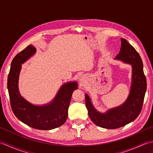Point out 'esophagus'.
I'll return each instance as SVG.
<instances>
[{"label": "esophagus", "instance_id": "esophagus-1", "mask_svg": "<svg viewBox=\"0 0 153 153\" xmlns=\"http://www.w3.org/2000/svg\"><path fill=\"white\" fill-rule=\"evenodd\" d=\"M81 81H83V79H82V80H81Z\"/></svg>", "mask_w": 153, "mask_h": 153}]
</instances>
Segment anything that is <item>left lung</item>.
<instances>
[{"label": "left lung", "mask_w": 153, "mask_h": 153, "mask_svg": "<svg viewBox=\"0 0 153 153\" xmlns=\"http://www.w3.org/2000/svg\"><path fill=\"white\" fill-rule=\"evenodd\" d=\"M132 66V82L128 99L122 105L101 113L95 108L85 93V105L91 120L95 125L106 129H116L134 121L140 114L146 90L147 80L141 58L134 47L121 39L120 51L115 58Z\"/></svg>", "instance_id": "left-lung-1"}]
</instances>
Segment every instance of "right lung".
I'll use <instances>...</instances> for the list:
<instances>
[{
  "label": "right lung",
  "instance_id": "obj_1",
  "mask_svg": "<svg viewBox=\"0 0 153 153\" xmlns=\"http://www.w3.org/2000/svg\"><path fill=\"white\" fill-rule=\"evenodd\" d=\"M36 48L30 45L16 55L11 63L7 87L13 112L19 120L31 128L50 130L63 125L68 118V110L71 95L77 89L76 82L61 86L54 99L42 106L34 105L25 100L18 90V79L22 64L33 56Z\"/></svg>",
  "mask_w": 153,
  "mask_h": 153
}]
</instances>
